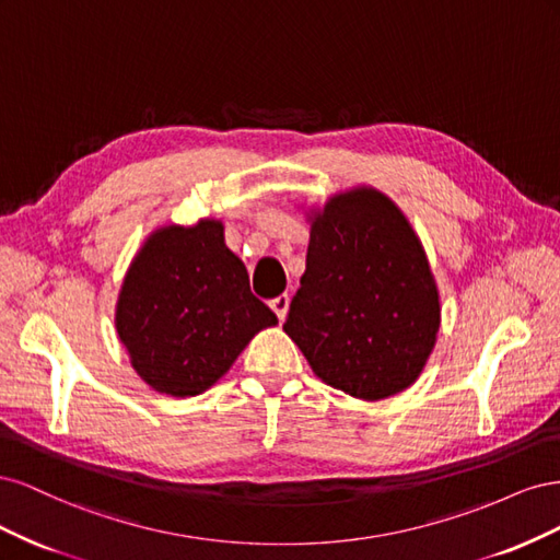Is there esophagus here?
<instances>
[{"instance_id":"esophagus-1","label":"esophagus","mask_w":560,"mask_h":560,"mask_svg":"<svg viewBox=\"0 0 560 560\" xmlns=\"http://www.w3.org/2000/svg\"><path fill=\"white\" fill-rule=\"evenodd\" d=\"M268 306H270V311H273V313L278 315V319H284L287 308H290V296L280 294V296H276V299H270Z\"/></svg>"}]
</instances>
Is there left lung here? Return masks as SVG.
<instances>
[{
  "label": "left lung",
  "instance_id": "left-lung-1",
  "mask_svg": "<svg viewBox=\"0 0 560 560\" xmlns=\"http://www.w3.org/2000/svg\"><path fill=\"white\" fill-rule=\"evenodd\" d=\"M284 331L346 395L383 399L418 378L439 331V294L395 202L371 189L327 202Z\"/></svg>",
  "mask_w": 560,
  "mask_h": 560
}]
</instances>
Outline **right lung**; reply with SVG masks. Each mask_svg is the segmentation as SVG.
<instances>
[{
	"label": "right lung",
	"mask_w": 560,
	"mask_h": 560,
	"mask_svg": "<svg viewBox=\"0 0 560 560\" xmlns=\"http://www.w3.org/2000/svg\"><path fill=\"white\" fill-rule=\"evenodd\" d=\"M278 317L252 294L243 261L212 219L161 229L130 264L116 331L154 389L194 397L222 378L252 336Z\"/></svg>",
	"instance_id": "add662e5"
}]
</instances>
